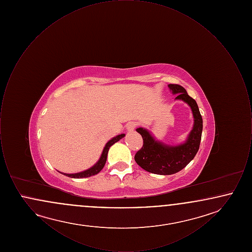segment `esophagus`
Instances as JSON below:
<instances>
[{
  "instance_id": "obj_1",
  "label": "esophagus",
  "mask_w": 252,
  "mask_h": 252,
  "mask_svg": "<svg viewBox=\"0 0 252 252\" xmlns=\"http://www.w3.org/2000/svg\"><path fill=\"white\" fill-rule=\"evenodd\" d=\"M137 126H138V124L136 122H129L126 126V129H127V131H133L137 127Z\"/></svg>"
}]
</instances>
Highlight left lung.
I'll return each mask as SVG.
<instances>
[{
  "instance_id": "8db88e82",
  "label": "left lung",
  "mask_w": 252,
  "mask_h": 252,
  "mask_svg": "<svg viewBox=\"0 0 252 252\" xmlns=\"http://www.w3.org/2000/svg\"><path fill=\"white\" fill-rule=\"evenodd\" d=\"M168 87L178 95L176 99L183 100L191 107L194 124L187 141L176 146L157 142L149 132L142 127L136 129L142 135L144 144L135 154V161L145 171L158 175L176 174L192 160L199 149L203 128L202 116L195 100L188 95L186 90L180 85L169 84Z\"/></svg>"
}]
</instances>
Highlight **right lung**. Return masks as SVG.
Instances as JSON below:
<instances>
[{
  "instance_id": "add662e5",
  "label": "right lung",
  "mask_w": 252,
  "mask_h": 252,
  "mask_svg": "<svg viewBox=\"0 0 252 252\" xmlns=\"http://www.w3.org/2000/svg\"><path fill=\"white\" fill-rule=\"evenodd\" d=\"M124 137H125V134H121V135L114 137L113 139H111L109 142L107 143L106 146L104 147L103 153H102V155L100 157V159L98 160V162L96 163L94 166L86 170L84 172H80V173H76V174H63V175H65V176H67L69 178H73V179H81V178H89V177H92V176H94L96 174H98L105 166V163L107 161V157H108L109 147L112 144H115L116 142H118L119 140H121Z\"/></svg>"
}]
</instances>
